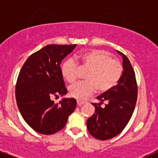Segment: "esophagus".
I'll return each mask as SVG.
<instances>
[{
	"label": "esophagus",
	"instance_id": "1",
	"mask_svg": "<svg viewBox=\"0 0 158 158\" xmlns=\"http://www.w3.org/2000/svg\"><path fill=\"white\" fill-rule=\"evenodd\" d=\"M85 101H82V100H77V105L79 106H81L85 104Z\"/></svg>",
	"mask_w": 158,
	"mask_h": 158
}]
</instances>
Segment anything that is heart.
<instances>
[{"mask_svg": "<svg viewBox=\"0 0 158 158\" xmlns=\"http://www.w3.org/2000/svg\"><path fill=\"white\" fill-rule=\"evenodd\" d=\"M81 68L88 70L84 82L76 83L69 88V94L77 100H84L98 89L105 93L112 89L119 82L123 74L122 64L114 59L108 52L91 49L76 57ZM79 66L72 59L66 60L61 65V73L68 83H74L79 76Z\"/></svg>", "mask_w": 158, "mask_h": 158, "instance_id": "1", "label": "heart"}]
</instances>
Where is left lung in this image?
Wrapping results in <instances>:
<instances>
[{
    "instance_id": "obj_1",
    "label": "left lung",
    "mask_w": 158,
    "mask_h": 158,
    "mask_svg": "<svg viewBox=\"0 0 158 158\" xmlns=\"http://www.w3.org/2000/svg\"><path fill=\"white\" fill-rule=\"evenodd\" d=\"M123 58L122 76L110 91L98 97L100 103H92L95 112L87 121L88 132L100 140H107L118 135L129 122L137 100L138 87L135 72L125 55ZM106 102L104 107L101 104Z\"/></svg>"
}]
</instances>
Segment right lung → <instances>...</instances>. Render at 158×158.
<instances>
[{
    "instance_id": "1",
    "label": "right lung",
    "mask_w": 158,
    "mask_h": 158,
    "mask_svg": "<svg viewBox=\"0 0 158 158\" xmlns=\"http://www.w3.org/2000/svg\"><path fill=\"white\" fill-rule=\"evenodd\" d=\"M76 46L48 45L30 55L21 69L15 85L17 106L24 120L38 133L58 132L75 110L74 98L55 103L52 98L67 93L60 64Z\"/></svg>"
}]
</instances>
